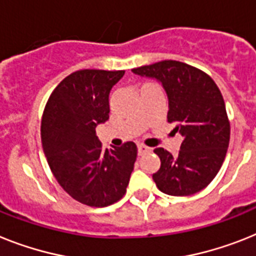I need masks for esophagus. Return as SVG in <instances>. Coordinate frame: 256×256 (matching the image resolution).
I'll list each match as a JSON object with an SVG mask.
<instances>
[{
  "label": "esophagus",
  "instance_id": "34e87169",
  "mask_svg": "<svg viewBox=\"0 0 256 256\" xmlns=\"http://www.w3.org/2000/svg\"><path fill=\"white\" fill-rule=\"evenodd\" d=\"M150 152V148L146 147V146L143 144H139L138 146V154L139 156H142V154H148Z\"/></svg>",
  "mask_w": 256,
  "mask_h": 256
}]
</instances>
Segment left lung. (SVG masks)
Returning <instances> with one entry per match:
<instances>
[{
  "instance_id": "left-lung-1",
  "label": "left lung",
  "mask_w": 256,
  "mask_h": 256,
  "mask_svg": "<svg viewBox=\"0 0 256 256\" xmlns=\"http://www.w3.org/2000/svg\"><path fill=\"white\" fill-rule=\"evenodd\" d=\"M134 74L154 78L169 102L168 122L184 136L177 156L156 148L161 165L152 178L160 191L173 196L199 192L220 170L230 139L225 102L214 79L204 72L173 60L132 68Z\"/></svg>"
}]
</instances>
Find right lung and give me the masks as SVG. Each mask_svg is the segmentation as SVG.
Instances as JSON below:
<instances>
[{"label":"right lung","instance_id":"add662e5","mask_svg":"<svg viewBox=\"0 0 256 256\" xmlns=\"http://www.w3.org/2000/svg\"><path fill=\"white\" fill-rule=\"evenodd\" d=\"M124 70H78L54 88L42 118V144L61 188L90 207L126 192L138 150L134 142L102 150L96 126L109 120V94Z\"/></svg>","mask_w":256,"mask_h":256}]
</instances>
